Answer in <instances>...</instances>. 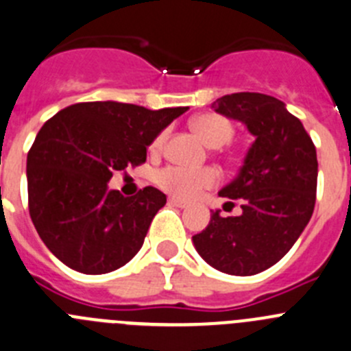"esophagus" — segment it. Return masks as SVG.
I'll list each match as a JSON object with an SVG mask.
<instances>
[{
  "label": "esophagus",
  "mask_w": 351,
  "mask_h": 351,
  "mask_svg": "<svg viewBox=\"0 0 351 351\" xmlns=\"http://www.w3.org/2000/svg\"><path fill=\"white\" fill-rule=\"evenodd\" d=\"M168 202L171 206H176V208H186V206H189L185 201H182V199H176V197H169Z\"/></svg>",
  "instance_id": "obj_1"
}]
</instances>
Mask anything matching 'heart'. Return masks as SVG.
I'll list each match as a JSON object with an SVG mask.
<instances>
[{
    "mask_svg": "<svg viewBox=\"0 0 351 351\" xmlns=\"http://www.w3.org/2000/svg\"><path fill=\"white\" fill-rule=\"evenodd\" d=\"M192 130L201 136L208 147L218 149L227 145L234 136V126L220 114H201L191 121ZM166 133H159L150 143V150L157 152L165 143ZM218 182V173L213 168H185V166H166L156 175V183L168 194L180 199H194L202 191Z\"/></svg>",
    "mask_w": 351,
    "mask_h": 351,
    "instance_id": "heart-1",
    "label": "heart"
}]
</instances>
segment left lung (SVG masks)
Returning a JSON list of instances; mask_svg holds the SVG:
<instances>
[{"label":"left lung","instance_id":"left-lung-1","mask_svg":"<svg viewBox=\"0 0 351 351\" xmlns=\"http://www.w3.org/2000/svg\"><path fill=\"white\" fill-rule=\"evenodd\" d=\"M211 109L241 121L254 136L239 175L220 191L241 199V216L213 211L194 235L206 263L230 275H254L286 256L315 208L317 150L301 121L286 104L263 93L225 95Z\"/></svg>","mask_w":351,"mask_h":351}]
</instances>
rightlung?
Listing matches in <instances>:
<instances>
[{"label": "right lung", "instance_id": "add662e5", "mask_svg": "<svg viewBox=\"0 0 351 351\" xmlns=\"http://www.w3.org/2000/svg\"><path fill=\"white\" fill-rule=\"evenodd\" d=\"M186 109L83 101L43 124L27 154L29 215L62 263L100 275L138 253L166 195L145 186L124 197L107 183L114 171L145 162L147 147Z\"/></svg>", "mask_w": 351, "mask_h": 351}]
</instances>
